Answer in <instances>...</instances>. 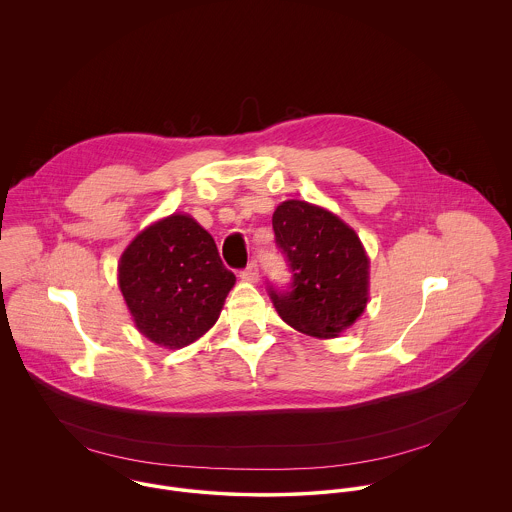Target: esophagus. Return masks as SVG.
Segmentation results:
<instances>
[{"label":"esophagus","mask_w":512,"mask_h":512,"mask_svg":"<svg viewBox=\"0 0 512 512\" xmlns=\"http://www.w3.org/2000/svg\"><path fill=\"white\" fill-rule=\"evenodd\" d=\"M240 278L244 280V282H250V284H256L258 282V278H260V272H258V264L252 260L242 272H240Z\"/></svg>","instance_id":"1"}]
</instances>
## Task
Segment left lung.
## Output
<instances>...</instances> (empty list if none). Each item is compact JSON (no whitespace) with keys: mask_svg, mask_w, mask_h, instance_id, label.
I'll list each match as a JSON object with an SVG mask.
<instances>
[{"mask_svg":"<svg viewBox=\"0 0 512 512\" xmlns=\"http://www.w3.org/2000/svg\"><path fill=\"white\" fill-rule=\"evenodd\" d=\"M276 244L292 272L290 290L268 288L280 317L301 333L333 339L368 301V256L357 232L305 201H284L272 217Z\"/></svg>","mask_w":512,"mask_h":512,"instance_id":"obj_1","label":"left lung"}]
</instances>
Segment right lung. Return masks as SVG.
<instances>
[{
	"instance_id": "obj_1",
	"label": "right lung",
	"mask_w": 512,
	"mask_h": 512,
	"mask_svg": "<svg viewBox=\"0 0 512 512\" xmlns=\"http://www.w3.org/2000/svg\"><path fill=\"white\" fill-rule=\"evenodd\" d=\"M234 282L213 236L189 215L149 224L118 264V284L138 331L165 349L203 337Z\"/></svg>"
}]
</instances>
